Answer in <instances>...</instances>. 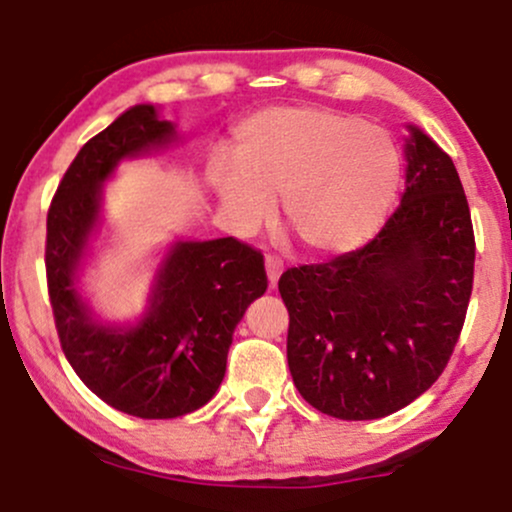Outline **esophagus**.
I'll list each match as a JSON object with an SVG mask.
<instances>
[{
	"instance_id": "1",
	"label": "esophagus",
	"mask_w": 512,
	"mask_h": 512,
	"mask_svg": "<svg viewBox=\"0 0 512 512\" xmlns=\"http://www.w3.org/2000/svg\"><path fill=\"white\" fill-rule=\"evenodd\" d=\"M264 264H267V276H269V286H276V281H279L281 272H284V260L276 255H267V260H264Z\"/></svg>"
}]
</instances>
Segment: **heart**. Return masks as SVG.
<instances>
[{
  "mask_svg": "<svg viewBox=\"0 0 512 512\" xmlns=\"http://www.w3.org/2000/svg\"><path fill=\"white\" fill-rule=\"evenodd\" d=\"M236 162L214 166L231 226L255 231L281 197L284 219L317 252H346L373 238L402 182V158L385 129L325 108L272 110L245 122Z\"/></svg>",
  "mask_w": 512,
  "mask_h": 512,
  "instance_id": "obj_1",
  "label": "heart"
}]
</instances>
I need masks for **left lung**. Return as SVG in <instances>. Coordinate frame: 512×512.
<instances>
[{"instance_id": "8db88e82", "label": "left lung", "mask_w": 512, "mask_h": 512, "mask_svg": "<svg viewBox=\"0 0 512 512\" xmlns=\"http://www.w3.org/2000/svg\"><path fill=\"white\" fill-rule=\"evenodd\" d=\"M402 204L363 248L286 269V356L322 414L380 419L438 380L474 284V228L452 158L411 127Z\"/></svg>"}]
</instances>
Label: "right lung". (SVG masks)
Instances as JSON below:
<instances>
[{"label": "right lung", "mask_w": 512, "mask_h": 512, "mask_svg": "<svg viewBox=\"0 0 512 512\" xmlns=\"http://www.w3.org/2000/svg\"><path fill=\"white\" fill-rule=\"evenodd\" d=\"M154 105H134L81 146L48 209L45 274L62 351L103 402L139 419H175L209 402L226 373L233 330L267 291L264 257L238 238L178 243L163 262L149 315L129 330L91 320L74 269L98 219L101 182L127 156L170 142Z\"/></svg>", "instance_id": "add662e5"}]
</instances>
